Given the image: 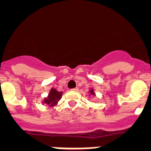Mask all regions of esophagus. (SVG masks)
<instances>
[{
	"instance_id": "esophagus-1",
	"label": "esophagus",
	"mask_w": 151,
	"mask_h": 151,
	"mask_svg": "<svg viewBox=\"0 0 151 151\" xmlns=\"http://www.w3.org/2000/svg\"><path fill=\"white\" fill-rule=\"evenodd\" d=\"M71 90L74 91H77L78 90V88H72Z\"/></svg>"
}]
</instances>
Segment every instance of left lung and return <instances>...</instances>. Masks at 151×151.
Instances as JSON below:
<instances>
[{"mask_svg":"<svg viewBox=\"0 0 151 151\" xmlns=\"http://www.w3.org/2000/svg\"><path fill=\"white\" fill-rule=\"evenodd\" d=\"M91 94H93V95H94V93H93V91H91Z\"/></svg>","mask_w":151,"mask_h":151,"instance_id":"8db88e82","label":"left lung"}]
</instances>
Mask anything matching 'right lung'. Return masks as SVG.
Segmentation results:
<instances>
[{"instance_id": "obj_1", "label": "right lung", "mask_w": 151, "mask_h": 151, "mask_svg": "<svg viewBox=\"0 0 151 151\" xmlns=\"http://www.w3.org/2000/svg\"><path fill=\"white\" fill-rule=\"evenodd\" d=\"M61 97H62V92L57 91L55 89H52L48 97L45 99V103L49 106H54L60 99Z\"/></svg>"}]
</instances>
